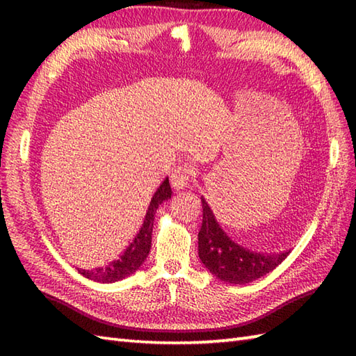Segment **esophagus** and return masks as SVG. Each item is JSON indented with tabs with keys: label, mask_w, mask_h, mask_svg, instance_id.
Wrapping results in <instances>:
<instances>
[{
	"label": "esophagus",
	"mask_w": 356,
	"mask_h": 356,
	"mask_svg": "<svg viewBox=\"0 0 356 356\" xmlns=\"http://www.w3.org/2000/svg\"><path fill=\"white\" fill-rule=\"evenodd\" d=\"M194 174V166L191 163H182L177 168H174L171 172V185L174 190H184V188L190 182L191 176Z\"/></svg>",
	"instance_id": "obj_1"
}]
</instances>
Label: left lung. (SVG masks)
Returning <instances> with one entry per match:
<instances>
[{"mask_svg": "<svg viewBox=\"0 0 356 356\" xmlns=\"http://www.w3.org/2000/svg\"><path fill=\"white\" fill-rule=\"evenodd\" d=\"M203 220L199 231V257L211 274L231 284L251 283L274 270L291 251L280 254L252 252L236 243L218 226L207 200L202 197Z\"/></svg>", "mask_w": 356, "mask_h": 356, "instance_id": "left-lung-1", "label": "left lung"}]
</instances>
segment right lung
<instances>
[{
  "instance_id": "1",
  "label": "right lung",
  "mask_w": 356,
  "mask_h": 356,
  "mask_svg": "<svg viewBox=\"0 0 356 356\" xmlns=\"http://www.w3.org/2000/svg\"><path fill=\"white\" fill-rule=\"evenodd\" d=\"M171 186L170 180L166 177L162 185L157 188L153 199L149 202L148 211L143 218V223L140 226L139 232L136 234V237L131 240V243L127 246L125 251L120 254L118 259L110 261L105 266H101L92 270H82L79 272L84 277L93 280V282L99 283H115L119 280H124L125 277L134 274L136 270L140 268V264L147 260L151 248V232H153V222L154 214L162 202L168 200L171 197Z\"/></svg>"
}]
</instances>
